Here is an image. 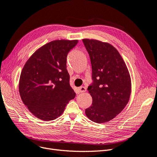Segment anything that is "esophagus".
Listing matches in <instances>:
<instances>
[{
  "label": "esophagus",
  "instance_id": "esophagus-1",
  "mask_svg": "<svg viewBox=\"0 0 157 157\" xmlns=\"http://www.w3.org/2000/svg\"><path fill=\"white\" fill-rule=\"evenodd\" d=\"M77 90H78V93H82V92H85L86 89L85 87H84V86H81V87L78 88Z\"/></svg>",
  "mask_w": 157,
  "mask_h": 157
}]
</instances>
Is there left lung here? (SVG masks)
I'll list each match as a JSON object with an SVG mask.
<instances>
[{
	"instance_id": "1",
	"label": "left lung",
	"mask_w": 157,
	"mask_h": 157,
	"mask_svg": "<svg viewBox=\"0 0 157 157\" xmlns=\"http://www.w3.org/2000/svg\"><path fill=\"white\" fill-rule=\"evenodd\" d=\"M82 41L90 58L93 80L88 88L92 105L86 109V115L94 122L106 123L128 103L131 93L130 75L114 47L96 40Z\"/></svg>"
}]
</instances>
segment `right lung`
<instances>
[{
    "label": "right lung",
    "instance_id": "add662e5",
    "mask_svg": "<svg viewBox=\"0 0 157 157\" xmlns=\"http://www.w3.org/2000/svg\"><path fill=\"white\" fill-rule=\"evenodd\" d=\"M78 40H55L38 48L21 73L19 90L23 103L36 117L51 121L61 116L76 94L70 86L67 56Z\"/></svg>",
    "mask_w": 157,
    "mask_h": 157
}]
</instances>
